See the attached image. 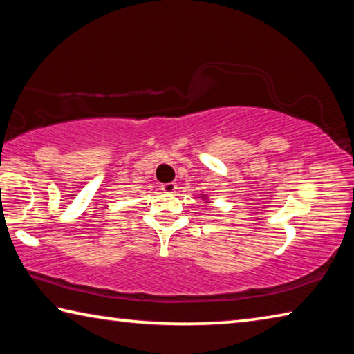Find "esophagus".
Segmentation results:
<instances>
[{
    "label": "esophagus",
    "instance_id": "34e87169",
    "mask_svg": "<svg viewBox=\"0 0 354 354\" xmlns=\"http://www.w3.org/2000/svg\"><path fill=\"white\" fill-rule=\"evenodd\" d=\"M160 189L164 190V194L171 195V194H175V190H176L178 187H176V183H165V184L160 185Z\"/></svg>",
    "mask_w": 354,
    "mask_h": 354
}]
</instances>
